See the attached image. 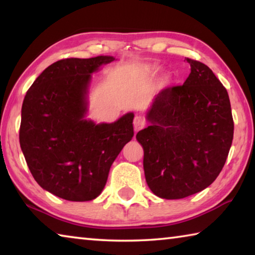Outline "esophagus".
Returning a JSON list of instances; mask_svg holds the SVG:
<instances>
[{"instance_id":"34e87169","label":"esophagus","mask_w":255,"mask_h":255,"mask_svg":"<svg viewBox=\"0 0 255 255\" xmlns=\"http://www.w3.org/2000/svg\"><path fill=\"white\" fill-rule=\"evenodd\" d=\"M146 122L143 117L140 116H136L135 119H133V129H135V132H137L140 129H143L145 127Z\"/></svg>"}]
</instances>
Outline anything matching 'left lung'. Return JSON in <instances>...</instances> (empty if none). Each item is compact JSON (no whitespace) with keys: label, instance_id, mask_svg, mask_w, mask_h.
I'll list each match as a JSON object with an SVG mask.
<instances>
[{"label":"left lung","instance_id":"1","mask_svg":"<svg viewBox=\"0 0 255 255\" xmlns=\"http://www.w3.org/2000/svg\"><path fill=\"white\" fill-rule=\"evenodd\" d=\"M187 62L188 79L157 94L146 115L150 125L136 135L144 148L146 182L163 199H182L209 187L234 135L226 89L205 64Z\"/></svg>","mask_w":255,"mask_h":255}]
</instances>
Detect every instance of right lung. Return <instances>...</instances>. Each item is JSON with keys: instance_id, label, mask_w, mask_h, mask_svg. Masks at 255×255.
I'll list each match as a JSON object with an SVG mask.
<instances>
[{"instance_id": "add662e5", "label": "right lung", "mask_w": 255, "mask_h": 255, "mask_svg": "<svg viewBox=\"0 0 255 255\" xmlns=\"http://www.w3.org/2000/svg\"><path fill=\"white\" fill-rule=\"evenodd\" d=\"M112 56L65 58L51 64L25 94L19 139L42 189L70 201L100 195L112 163L133 136V114L112 124L85 119L91 74Z\"/></svg>"}]
</instances>
